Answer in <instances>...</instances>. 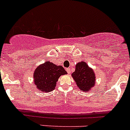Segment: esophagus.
<instances>
[{
  "label": "esophagus",
  "instance_id": "obj_1",
  "mask_svg": "<svg viewBox=\"0 0 130 130\" xmlns=\"http://www.w3.org/2000/svg\"><path fill=\"white\" fill-rule=\"evenodd\" d=\"M66 71H67V72H68V74H70V73H71V70H70V68H67V69H66Z\"/></svg>",
  "mask_w": 130,
  "mask_h": 130
}]
</instances>
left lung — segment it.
Returning <instances> with one entry per match:
<instances>
[{
  "instance_id": "left-lung-1",
  "label": "left lung",
  "mask_w": 130,
  "mask_h": 130,
  "mask_svg": "<svg viewBox=\"0 0 130 130\" xmlns=\"http://www.w3.org/2000/svg\"><path fill=\"white\" fill-rule=\"evenodd\" d=\"M71 75L78 88L83 91H89L95 85V75L93 70L84 61L76 64L75 71Z\"/></svg>"
}]
</instances>
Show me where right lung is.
I'll list each match as a JSON object with an SVG mask.
<instances>
[{
    "label": "right lung",
    "instance_id": "obj_1",
    "mask_svg": "<svg viewBox=\"0 0 130 130\" xmlns=\"http://www.w3.org/2000/svg\"><path fill=\"white\" fill-rule=\"evenodd\" d=\"M67 74L61 66H56L53 63L47 61L40 65L34 71V83L37 89L41 91H53L60 75Z\"/></svg>",
    "mask_w": 130,
    "mask_h": 130
}]
</instances>
